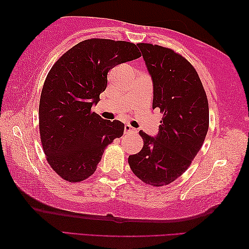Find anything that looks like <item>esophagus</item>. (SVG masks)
<instances>
[{
	"mask_svg": "<svg viewBox=\"0 0 249 249\" xmlns=\"http://www.w3.org/2000/svg\"><path fill=\"white\" fill-rule=\"evenodd\" d=\"M136 132H137V130L132 128L130 124L124 125V133H136Z\"/></svg>",
	"mask_w": 249,
	"mask_h": 249,
	"instance_id": "1",
	"label": "esophagus"
}]
</instances>
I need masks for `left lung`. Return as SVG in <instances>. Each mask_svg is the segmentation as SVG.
<instances>
[{"label": "left lung", "mask_w": 249, "mask_h": 249, "mask_svg": "<svg viewBox=\"0 0 249 249\" xmlns=\"http://www.w3.org/2000/svg\"><path fill=\"white\" fill-rule=\"evenodd\" d=\"M138 47L152 79V108L163 117L156 137L139 132L143 148L128 162L146 184L168 185L185 172L205 140L209 103L196 71L184 57L159 45Z\"/></svg>", "instance_id": "obj_1"}]
</instances>
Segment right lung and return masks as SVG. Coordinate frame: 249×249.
Masks as SVG:
<instances>
[{
	"instance_id": "obj_1",
	"label": "right lung",
	"mask_w": 249,
	"mask_h": 249,
	"mask_svg": "<svg viewBox=\"0 0 249 249\" xmlns=\"http://www.w3.org/2000/svg\"><path fill=\"white\" fill-rule=\"evenodd\" d=\"M141 56L133 43L86 39L60 57L48 72L39 100V133L52 169L69 182L95 172L106 146L124 134L119 120H106L91 107L117 65Z\"/></svg>"
}]
</instances>
